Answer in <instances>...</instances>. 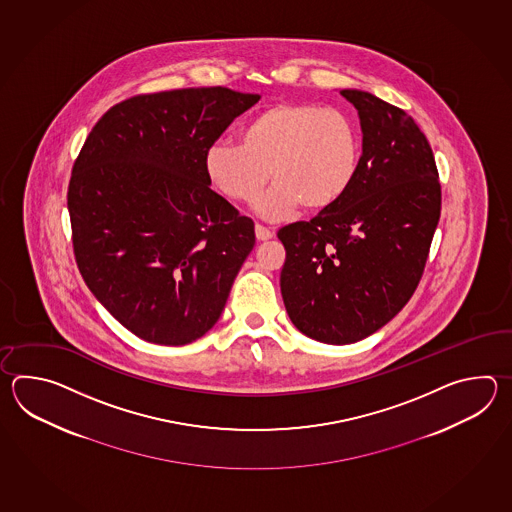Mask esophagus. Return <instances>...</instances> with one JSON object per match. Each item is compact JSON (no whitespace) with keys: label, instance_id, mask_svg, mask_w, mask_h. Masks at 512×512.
Returning <instances> with one entry per match:
<instances>
[{"label":"esophagus","instance_id":"obj_1","mask_svg":"<svg viewBox=\"0 0 512 512\" xmlns=\"http://www.w3.org/2000/svg\"><path fill=\"white\" fill-rule=\"evenodd\" d=\"M254 230H256V238H258V241L271 240L272 236H274V232H272L271 229L263 227V225H260V223L254 227Z\"/></svg>","mask_w":512,"mask_h":512}]
</instances>
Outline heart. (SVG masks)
<instances>
[{"label": "heart", "mask_w": 512, "mask_h": 512, "mask_svg": "<svg viewBox=\"0 0 512 512\" xmlns=\"http://www.w3.org/2000/svg\"><path fill=\"white\" fill-rule=\"evenodd\" d=\"M362 141L346 111L307 102L260 109L240 130V144L214 142L205 153L208 183L234 203H258L261 216L282 219L300 205L335 207L359 172Z\"/></svg>", "instance_id": "1"}]
</instances>
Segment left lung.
Wrapping results in <instances>:
<instances>
[{"label": "left lung", "mask_w": 512, "mask_h": 512, "mask_svg": "<svg viewBox=\"0 0 512 512\" xmlns=\"http://www.w3.org/2000/svg\"><path fill=\"white\" fill-rule=\"evenodd\" d=\"M340 95L359 111L357 177L335 207L278 232L287 315L326 344L370 337L408 304L441 216L434 152L415 120L366 91Z\"/></svg>", "instance_id": "obj_1"}]
</instances>
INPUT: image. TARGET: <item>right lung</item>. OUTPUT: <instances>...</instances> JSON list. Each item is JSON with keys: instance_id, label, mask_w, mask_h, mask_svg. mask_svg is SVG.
<instances>
[{"instance_id": "add662e5", "label": "right lung", "mask_w": 512, "mask_h": 512, "mask_svg": "<svg viewBox=\"0 0 512 512\" xmlns=\"http://www.w3.org/2000/svg\"><path fill=\"white\" fill-rule=\"evenodd\" d=\"M258 100L221 86L135 95L78 153L67 188L78 271L142 340L190 344L227 304L256 236L208 186L205 153Z\"/></svg>"}]
</instances>
